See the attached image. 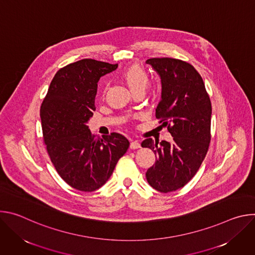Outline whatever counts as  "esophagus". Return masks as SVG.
<instances>
[{
	"instance_id": "obj_1",
	"label": "esophagus",
	"mask_w": 255,
	"mask_h": 255,
	"mask_svg": "<svg viewBox=\"0 0 255 255\" xmlns=\"http://www.w3.org/2000/svg\"><path fill=\"white\" fill-rule=\"evenodd\" d=\"M140 147H141V145H140V143H139L137 140L132 141V142L130 143V148H131V149H138V148H140Z\"/></svg>"
}]
</instances>
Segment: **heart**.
Wrapping results in <instances>:
<instances>
[{
  "mask_svg": "<svg viewBox=\"0 0 255 255\" xmlns=\"http://www.w3.org/2000/svg\"><path fill=\"white\" fill-rule=\"evenodd\" d=\"M122 78L133 93L138 91L144 92L149 85V76L147 71L138 64L127 67L122 72Z\"/></svg>",
  "mask_w": 255,
  "mask_h": 255,
  "instance_id": "1",
  "label": "heart"
}]
</instances>
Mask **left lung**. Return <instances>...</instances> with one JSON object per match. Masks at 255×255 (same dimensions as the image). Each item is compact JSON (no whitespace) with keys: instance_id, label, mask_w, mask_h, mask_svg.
Masks as SVG:
<instances>
[{"instance_id":"8db88e82","label":"left lung","mask_w":255,"mask_h":255,"mask_svg":"<svg viewBox=\"0 0 255 255\" xmlns=\"http://www.w3.org/2000/svg\"><path fill=\"white\" fill-rule=\"evenodd\" d=\"M146 63L161 82L155 116L172 136L171 142L147 138L141 143L156 157L146 178L156 191L169 193L189 183L207 154L212 106L202 77L190 63L168 57L150 58Z\"/></svg>"}]
</instances>
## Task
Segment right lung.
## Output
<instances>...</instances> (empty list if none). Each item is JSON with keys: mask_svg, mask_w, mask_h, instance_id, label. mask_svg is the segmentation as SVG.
I'll return each mask as SVG.
<instances>
[{"mask_svg": "<svg viewBox=\"0 0 255 255\" xmlns=\"http://www.w3.org/2000/svg\"><path fill=\"white\" fill-rule=\"evenodd\" d=\"M117 67L90 58L67 64L55 74L40 108L51 162L66 184L82 192L105 185L130 144L119 133L96 137L87 125L96 110L99 80Z\"/></svg>", "mask_w": 255, "mask_h": 255, "instance_id": "obj_1", "label": "right lung"}]
</instances>
